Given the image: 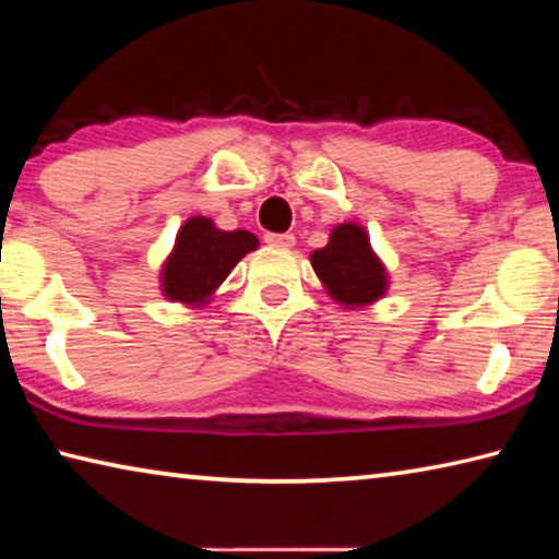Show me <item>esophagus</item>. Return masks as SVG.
<instances>
[{
  "instance_id": "1",
  "label": "esophagus",
  "mask_w": 559,
  "mask_h": 559,
  "mask_svg": "<svg viewBox=\"0 0 559 559\" xmlns=\"http://www.w3.org/2000/svg\"><path fill=\"white\" fill-rule=\"evenodd\" d=\"M263 241L269 246H278V249H290V246H296V236L293 234H266L263 236Z\"/></svg>"
}]
</instances>
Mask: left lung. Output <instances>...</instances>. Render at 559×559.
<instances>
[{"label": "left lung", "mask_w": 559, "mask_h": 559, "mask_svg": "<svg viewBox=\"0 0 559 559\" xmlns=\"http://www.w3.org/2000/svg\"><path fill=\"white\" fill-rule=\"evenodd\" d=\"M310 263L330 296L347 308L370 306L386 290V271L374 257L370 236L357 224H340Z\"/></svg>", "instance_id": "obj_1"}]
</instances>
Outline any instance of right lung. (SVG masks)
<instances>
[{
  "instance_id": "right-lung-1",
  "label": "right lung",
  "mask_w": 559,
  "mask_h": 559,
  "mask_svg": "<svg viewBox=\"0 0 559 559\" xmlns=\"http://www.w3.org/2000/svg\"><path fill=\"white\" fill-rule=\"evenodd\" d=\"M259 246L249 231H222L206 216H192L177 234L163 269V293L169 300L200 306L210 300L231 269Z\"/></svg>"
}]
</instances>
